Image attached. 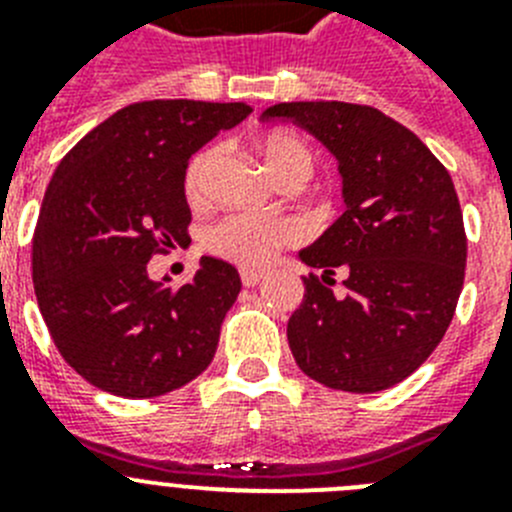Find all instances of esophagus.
Returning <instances> with one entry per match:
<instances>
[{
  "mask_svg": "<svg viewBox=\"0 0 512 512\" xmlns=\"http://www.w3.org/2000/svg\"><path fill=\"white\" fill-rule=\"evenodd\" d=\"M264 277V271H256V269H241V282L243 287H256Z\"/></svg>",
  "mask_w": 512,
  "mask_h": 512,
  "instance_id": "obj_1",
  "label": "esophagus"
}]
</instances>
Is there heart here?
I'll list each match as a JSON object with an SVG mask.
<instances>
[{
	"mask_svg": "<svg viewBox=\"0 0 512 512\" xmlns=\"http://www.w3.org/2000/svg\"><path fill=\"white\" fill-rule=\"evenodd\" d=\"M253 148L264 161L279 184H305L315 171V153L300 135L289 130H269L253 140ZM220 151L215 146L194 153L184 171V194L187 200L200 205L207 200L210 176L215 171ZM300 228L287 217L251 215V212H233L210 225L205 233L207 251L238 266H264L277 256L279 248L297 243Z\"/></svg>",
	"mask_w": 512,
	"mask_h": 512,
	"instance_id": "b5f03b06",
	"label": "heart"
}]
</instances>
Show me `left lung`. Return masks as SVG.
<instances>
[{
    "label": "left lung",
    "instance_id": "1",
    "mask_svg": "<svg viewBox=\"0 0 512 512\" xmlns=\"http://www.w3.org/2000/svg\"><path fill=\"white\" fill-rule=\"evenodd\" d=\"M261 117L315 135L343 176L346 210L300 251L320 274L302 279L305 297L287 323L292 356L330 390H387L433 354L464 287L467 233L449 171L369 104L282 102Z\"/></svg>",
    "mask_w": 512,
    "mask_h": 512
}]
</instances>
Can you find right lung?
<instances>
[{
  "mask_svg": "<svg viewBox=\"0 0 512 512\" xmlns=\"http://www.w3.org/2000/svg\"><path fill=\"white\" fill-rule=\"evenodd\" d=\"M248 112L246 102H135L58 164L35 225L33 287L66 364L99 390L158 397L210 366L238 271L202 256L192 282L171 289L148 277V261L189 243V156Z\"/></svg>",
  "mask_w": 512,
  "mask_h": 512,
  "instance_id": "right-lung-1",
  "label": "right lung"
}]
</instances>
